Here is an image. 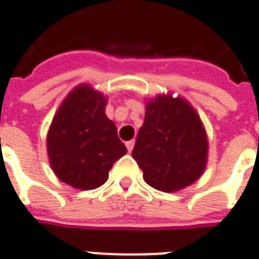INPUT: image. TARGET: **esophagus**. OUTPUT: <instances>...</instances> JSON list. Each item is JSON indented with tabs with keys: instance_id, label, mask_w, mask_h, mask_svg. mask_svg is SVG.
I'll list each match as a JSON object with an SVG mask.
<instances>
[{
	"instance_id": "esophagus-1",
	"label": "esophagus",
	"mask_w": 259,
	"mask_h": 259,
	"mask_svg": "<svg viewBox=\"0 0 259 259\" xmlns=\"http://www.w3.org/2000/svg\"><path fill=\"white\" fill-rule=\"evenodd\" d=\"M125 146H127L128 152L131 153L132 149H134V146H135V141H128V142L125 143Z\"/></svg>"
}]
</instances>
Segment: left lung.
I'll list each match as a JSON object with an SVG mask.
<instances>
[{
	"instance_id": "obj_1",
	"label": "left lung",
	"mask_w": 259,
	"mask_h": 259,
	"mask_svg": "<svg viewBox=\"0 0 259 259\" xmlns=\"http://www.w3.org/2000/svg\"><path fill=\"white\" fill-rule=\"evenodd\" d=\"M132 157L154 189L171 193L194 184L208 158L207 132L194 107L171 94L146 102Z\"/></svg>"
}]
</instances>
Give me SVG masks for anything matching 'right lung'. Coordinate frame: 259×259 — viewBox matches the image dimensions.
Segmentation results:
<instances>
[{
	"instance_id": "obj_1",
	"label": "right lung",
	"mask_w": 259,
	"mask_h": 259,
	"mask_svg": "<svg viewBox=\"0 0 259 259\" xmlns=\"http://www.w3.org/2000/svg\"><path fill=\"white\" fill-rule=\"evenodd\" d=\"M106 105L103 94L80 84L63 99L51 122L47 135L51 168L75 189L102 186L113 164L127 153L116 124L105 113Z\"/></svg>"
}]
</instances>
